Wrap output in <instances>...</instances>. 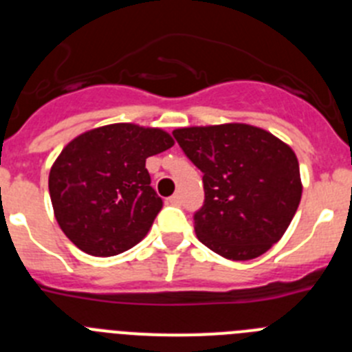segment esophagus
<instances>
[{"mask_svg": "<svg viewBox=\"0 0 352 352\" xmlns=\"http://www.w3.org/2000/svg\"><path fill=\"white\" fill-rule=\"evenodd\" d=\"M167 201H169L170 204H174V206H178V204H182V195L174 194V195H170V197L167 199Z\"/></svg>", "mask_w": 352, "mask_h": 352, "instance_id": "esophagus-1", "label": "esophagus"}]
</instances>
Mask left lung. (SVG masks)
I'll return each mask as SVG.
<instances>
[{"instance_id":"1","label":"left lung","mask_w":352,"mask_h":352,"mask_svg":"<svg viewBox=\"0 0 352 352\" xmlns=\"http://www.w3.org/2000/svg\"><path fill=\"white\" fill-rule=\"evenodd\" d=\"M203 170L204 206L194 214L199 241L219 256H263L287 231L301 201L300 164L289 144L247 123L173 132Z\"/></svg>"}]
</instances>
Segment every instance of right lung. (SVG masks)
<instances>
[{
  "mask_svg": "<svg viewBox=\"0 0 352 352\" xmlns=\"http://www.w3.org/2000/svg\"><path fill=\"white\" fill-rule=\"evenodd\" d=\"M174 146L166 130L113 123L72 139L49 173L58 226L72 243L95 257L138 245L162 210L146 158Z\"/></svg>",
  "mask_w": 352,
  "mask_h": 352,
  "instance_id": "obj_1",
  "label": "right lung"
}]
</instances>
